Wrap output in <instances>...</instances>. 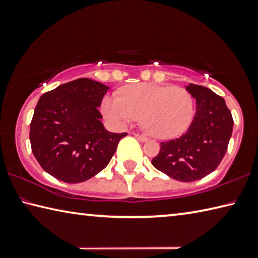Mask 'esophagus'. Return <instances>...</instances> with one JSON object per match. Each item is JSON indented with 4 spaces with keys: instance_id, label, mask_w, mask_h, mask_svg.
<instances>
[{
    "instance_id": "1",
    "label": "esophagus",
    "mask_w": 258,
    "mask_h": 258,
    "mask_svg": "<svg viewBox=\"0 0 258 258\" xmlns=\"http://www.w3.org/2000/svg\"><path fill=\"white\" fill-rule=\"evenodd\" d=\"M133 135L135 138H137L139 141H147V137L146 135H142V134H138V133H133Z\"/></svg>"
}]
</instances>
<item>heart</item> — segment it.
Returning <instances> with one entry per match:
<instances>
[{
  "instance_id": "heart-1",
  "label": "heart",
  "mask_w": 258,
  "mask_h": 258,
  "mask_svg": "<svg viewBox=\"0 0 258 258\" xmlns=\"http://www.w3.org/2000/svg\"><path fill=\"white\" fill-rule=\"evenodd\" d=\"M101 112L111 124L124 126L141 116L148 133L158 139H173L185 132L195 116V100L180 86L140 83L126 86L119 95L102 99Z\"/></svg>"
}]
</instances>
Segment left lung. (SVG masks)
Segmentation results:
<instances>
[{
  "label": "left lung",
  "mask_w": 258,
  "mask_h": 258,
  "mask_svg": "<svg viewBox=\"0 0 258 258\" xmlns=\"http://www.w3.org/2000/svg\"><path fill=\"white\" fill-rule=\"evenodd\" d=\"M196 98L197 110L191 125L180 138L160 142L151 164L174 180L197 181L215 171L228 150L233 118L224 99L207 87H186Z\"/></svg>",
  "instance_id": "obj_1"
}]
</instances>
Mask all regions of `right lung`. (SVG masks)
Wrapping results in <instances>:
<instances>
[{
	"instance_id": "1",
	"label": "right lung",
	"mask_w": 258,
	"mask_h": 258,
	"mask_svg": "<svg viewBox=\"0 0 258 258\" xmlns=\"http://www.w3.org/2000/svg\"><path fill=\"white\" fill-rule=\"evenodd\" d=\"M109 87L78 78L42 95L30 121L29 140L38 164L58 180L80 183L109 164L120 139L101 123L102 98Z\"/></svg>"
}]
</instances>
